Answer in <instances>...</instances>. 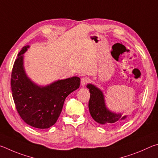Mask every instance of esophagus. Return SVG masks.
<instances>
[{
    "label": "esophagus",
    "mask_w": 158,
    "mask_h": 158,
    "mask_svg": "<svg viewBox=\"0 0 158 158\" xmlns=\"http://www.w3.org/2000/svg\"><path fill=\"white\" fill-rule=\"evenodd\" d=\"M89 82V79L87 77H84L81 79V85H82V86H84V85L88 83Z\"/></svg>",
    "instance_id": "obj_1"
}]
</instances>
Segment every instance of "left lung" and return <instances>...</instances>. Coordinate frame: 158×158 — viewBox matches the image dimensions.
<instances>
[{"mask_svg":"<svg viewBox=\"0 0 158 158\" xmlns=\"http://www.w3.org/2000/svg\"><path fill=\"white\" fill-rule=\"evenodd\" d=\"M90 92L89 110L94 120L103 126H115L121 125L126 119L127 115L110 111L107 108L102 91L92 84H87Z\"/></svg>","mask_w":158,"mask_h":158,"instance_id":"obj_1","label":"left lung"}]
</instances>
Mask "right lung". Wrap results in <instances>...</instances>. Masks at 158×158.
I'll return each instance as SVG.
<instances>
[{
	"label": "right lung",
	"instance_id": "add662e5",
	"mask_svg": "<svg viewBox=\"0 0 158 158\" xmlns=\"http://www.w3.org/2000/svg\"><path fill=\"white\" fill-rule=\"evenodd\" d=\"M29 46L22 48L14 64L11 87L16 108L22 119L36 128H48L56 123L65 98L78 89L81 78L73 76L40 86L27 76L23 54Z\"/></svg>",
	"mask_w": 158,
	"mask_h": 158
}]
</instances>
